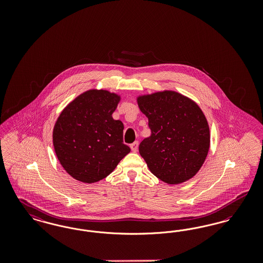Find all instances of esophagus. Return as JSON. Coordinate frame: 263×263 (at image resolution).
<instances>
[{
    "label": "esophagus",
    "mask_w": 263,
    "mask_h": 263,
    "mask_svg": "<svg viewBox=\"0 0 263 263\" xmlns=\"http://www.w3.org/2000/svg\"><path fill=\"white\" fill-rule=\"evenodd\" d=\"M131 150L133 151V152H137L138 147H139V142L136 141V142H134L133 144H131Z\"/></svg>",
    "instance_id": "esophagus-1"
}]
</instances>
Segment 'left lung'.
<instances>
[{
    "mask_svg": "<svg viewBox=\"0 0 263 263\" xmlns=\"http://www.w3.org/2000/svg\"><path fill=\"white\" fill-rule=\"evenodd\" d=\"M137 103L152 132L139 146L151 173L167 184L192 178L210 147L208 121L199 105L175 90L139 96Z\"/></svg>",
    "mask_w": 263,
    "mask_h": 263,
    "instance_id": "1",
    "label": "left lung"
}]
</instances>
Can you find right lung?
Segmentation results:
<instances>
[{
  "instance_id": "add662e5",
  "label": "right lung",
  "mask_w": 263,
  "mask_h": 263,
  "mask_svg": "<svg viewBox=\"0 0 263 263\" xmlns=\"http://www.w3.org/2000/svg\"><path fill=\"white\" fill-rule=\"evenodd\" d=\"M120 100L119 95L106 89H88L57 118L54 150L64 170L76 180L100 181L130 153L123 144V123L112 118Z\"/></svg>"
}]
</instances>
